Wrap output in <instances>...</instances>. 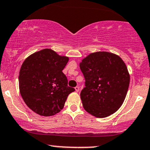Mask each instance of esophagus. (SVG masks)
<instances>
[{
    "instance_id": "obj_1",
    "label": "esophagus",
    "mask_w": 150,
    "mask_h": 150,
    "mask_svg": "<svg viewBox=\"0 0 150 150\" xmlns=\"http://www.w3.org/2000/svg\"><path fill=\"white\" fill-rule=\"evenodd\" d=\"M75 91L77 92V93H78L79 90H80V88H79L78 86H76V87H75Z\"/></svg>"
}]
</instances>
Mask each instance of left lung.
I'll return each instance as SVG.
<instances>
[{"mask_svg":"<svg viewBox=\"0 0 150 150\" xmlns=\"http://www.w3.org/2000/svg\"><path fill=\"white\" fill-rule=\"evenodd\" d=\"M80 68L85 79L80 93L84 109L96 117L110 116L124 103L129 85L125 63L117 55L93 52L82 60Z\"/></svg>","mask_w":150,"mask_h":150,"instance_id":"left-lung-1","label":"left lung"}]
</instances>
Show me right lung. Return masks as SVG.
Returning <instances> with one entry per match:
<instances>
[{
  "label": "right lung",
  "mask_w": 150,
  "mask_h": 150,
  "mask_svg": "<svg viewBox=\"0 0 150 150\" xmlns=\"http://www.w3.org/2000/svg\"><path fill=\"white\" fill-rule=\"evenodd\" d=\"M51 49L34 52L24 60L19 72V90L25 103L41 116H52L62 110L69 94L62 70L68 62Z\"/></svg>",
  "instance_id": "right-lung-1"
}]
</instances>
